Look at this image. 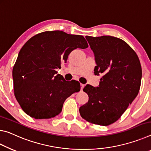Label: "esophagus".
<instances>
[{
	"label": "esophagus",
	"mask_w": 151,
	"mask_h": 151,
	"mask_svg": "<svg viewBox=\"0 0 151 151\" xmlns=\"http://www.w3.org/2000/svg\"><path fill=\"white\" fill-rule=\"evenodd\" d=\"M80 86H81V90L82 91L83 90V88H84V86H85V85H83V84H82V83H81V85H80Z\"/></svg>",
	"instance_id": "34e87169"
}]
</instances>
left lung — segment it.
Wrapping results in <instances>:
<instances>
[{
  "mask_svg": "<svg viewBox=\"0 0 151 151\" xmlns=\"http://www.w3.org/2000/svg\"><path fill=\"white\" fill-rule=\"evenodd\" d=\"M95 56V75H102L98 87L87 85L88 102L80 108L81 116L92 124L108 126L120 118L139 92L142 68L135 51L112 36H86Z\"/></svg>",
  "mask_w": 151,
  "mask_h": 151,
  "instance_id": "obj_1",
  "label": "left lung"
}]
</instances>
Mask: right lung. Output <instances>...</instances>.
<instances>
[{
	"label": "right lung",
	"mask_w": 151,
	"mask_h": 151,
	"mask_svg": "<svg viewBox=\"0 0 151 151\" xmlns=\"http://www.w3.org/2000/svg\"><path fill=\"white\" fill-rule=\"evenodd\" d=\"M88 47L83 36L61 31L43 32L26 42L14 63L13 78L14 96L27 115L49 119L61 112L66 99L80 90V83L65 81L56 69L67 62L74 49Z\"/></svg>",
	"instance_id": "1"
}]
</instances>
